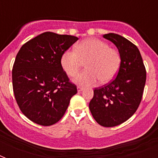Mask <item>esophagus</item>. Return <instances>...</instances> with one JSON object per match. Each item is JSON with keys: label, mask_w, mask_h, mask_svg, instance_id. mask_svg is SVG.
Segmentation results:
<instances>
[{"label": "esophagus", "mask_w": 158, "mask_h": 158, "mask_svg": "<svg viewBox=\"0 0 158 158\" xmlns=\"http://www.w3.org/2000/svg\"><path fill=\"white\" fill-rule=\"evenodd\" d=\"M77 89H78V92H81L83 89H84V87L82 86H78L77 87Z\"/></svg>", "instance_id": "esophagus-1"}]
</instances>
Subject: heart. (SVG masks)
Segmentation results:
<instances>
[{"instance_id":"b5f03b06","label":"heart","mask_w":158,"mask_h":158,"mask_svg":"<svg viewBox=\"0 0 158 158\" xmlns=\"http://www.w3.org/2000/svg\"><path fill=\"white\" fill-rule=\"evenodd\" d=\"M121 61L119 51L95 38L81 41L74 51H65L60 57L62 69L70 77L75 76L85 64L86 69L74 79L82 86H92L98 80L102 84L111 81L120 70Z\"/></svg>"}]
</instances>
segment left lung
Returning <instances> with one entry per match:
<instances>
[{
	"mask_svg": "<svg viewBox=\"0 0 158 158\" xmlns=\"http://www.w3.org/2000/svg\"><path fill=\"white\" fill-rule=\"evenodd\" d=\"M121 56L116 78L94 91L89 109L94 120L103 127H114L130 119L139 106L146 82V69L136 46L115 33L104 34Z\"/></svg>",
	"mask_w": 158,
	"mask_h": 158,
	"instance_id": "obj_1",
	"label": "left lung"
}]
</instances>
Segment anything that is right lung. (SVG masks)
<instances>
[{
    "instance_id": "right-lung-1",
    "label": "right lung",
    "mask_w": 158,
    "mask_h": 158,
    "mask_svg": "<svg viewBox=\"0 0 158 158\" xmlns=\"http://www.w3.org/2000/svg\"><path fill=\"white\" fill-rule=\"evenodd\" d=\"M77 37L46 32L21 47L12 69L16 102L33 122L49 126L58 122L77 94L62 69L60 57Z\"/></svg>"
}]
</instances>
